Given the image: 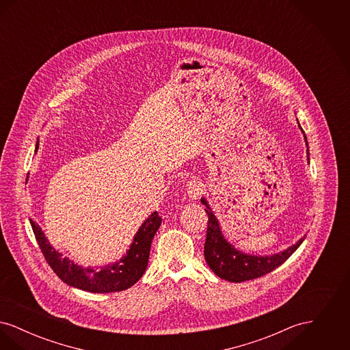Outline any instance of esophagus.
Returning <instances> with one entry per match:
<instances>
[{"label":"esophagus","instance_id":"obj_1","mask_svg":"<svg viewBox=\"0 0 350 350\" xmlns=\"http://www.w3.org/2000/svg\"><path fill=\"white\" fill-rule=\"evenodd\" d=\"M203 191H204V187H203V185L200 183L193 181V183H190L187 185V196H189L191 200H198L200 196L203 194Z\"/></svg>","mask_w":350,"mask_h":350}]
</instances>
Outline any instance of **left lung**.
Instances as JSON below:
<instances>
[{
    "mask_svg": "<svg viewBox=\"0 0 350 350\" xmlns=\"http://www.w3.org/2000/svg\"><path fill=\"white\" fill-rule=\"evenodd\" d=\"M299 129L301 130L300 124ZM301 133H304V131L301 130ZM304 140L307 144L306 135H304ZM307 154L310 160V153L307 152ZM200 202L206 206L204 211L208 215L207 234H206V243H204V258L210 269L221 280H226L230 282H244V281L262 277L267 273L273 271L275 267L282 265L283 262L299 248L300 244L304 240V237H301L294 245L271 256L247 254L244 252L236 250L232 244H230L224 239L223 233L220 231L217 217L211 211L207 200L202 198Z\"/></svg>",
    "mask_w": 350,
    "mask_h": 350,
    "instance_id": "obj_1",
    "label": "left lung"
}]
</instances>
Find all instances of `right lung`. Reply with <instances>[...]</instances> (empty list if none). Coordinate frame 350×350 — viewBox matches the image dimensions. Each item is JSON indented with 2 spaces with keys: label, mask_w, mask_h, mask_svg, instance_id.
<instances>
[{
  "label": "right lung",
  "mask_w": 350,
  "mask_h": 350,
  "mask_svg": "<svg viewBox=\"0 0 350 350\" xmlns=\"http://www.w3.org/2000/svg\"><path fill=\"white\" fill-rule=\"evenodd\" d=\"M38 148L39 140L36 142L35 153ZM30 223L46 261L63 282L83 291L105 294L123 291L143 277L148 265L150 244L154 233L160 228L161 217L157 211L152 213L137 230L126 256L114 264L100 267H80L68 257H63L62 253L51 245L44 232L33 219H30Z\"/></svg>",
  "instance_id": "add662e5"
}]
</instances>
